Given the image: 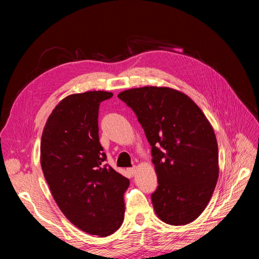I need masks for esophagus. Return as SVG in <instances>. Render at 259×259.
<instances>
[{
	"label": "esophagus",
	"mask_w": 259,
	"mask_h": 259,
	"mask_svg": "<svg viewBox=\"0 0 259 259\" xmlns=\"http://www.w3.org/2000/svg\"><path fill=\"white\" fill-rule=\"evenodd\" d=\"M127 170H128V173H130L131 175H135V174H136V170H137V168L134 166V167H131V168H128Z\"/></svg>",
	"instance_id": "1"
}]
</instances>
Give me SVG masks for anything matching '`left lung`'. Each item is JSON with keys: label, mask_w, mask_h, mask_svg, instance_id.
Masks as SVG:
<instances>
[{"label": "left lung", "mask_w": 259, "mask_h": 259, "mask_svg": "<svg viewBox=\"0 0 259 259\" xmlns=\"http://www.w3.org/2000/svg\"><path fill=\"white\" fill-rule=\"evenodd\" d=\"M117 97L136 113L151 146L156 216L171 226L192 223L207 206L219 175L213 126L189 96L174 89L144 86Z\"/></svg>", "instance_id": "8db88e82"}]
</instances>
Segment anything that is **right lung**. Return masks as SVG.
<instances>
[{
	"mask_svg": "<svg viewBox=\"0 0 259 259\" xmlns=\"http://www.w3.org/2000/svg\"><path fill=\"white\" fill-rule=\"evenodd\" d=\"M113 94H72L55 107L44 126L41 166L64 215L82 231L98 237L120 228L124 192L130 180L104 164L98 135V109Z\"/></svg>",
	"mask_w": 259,
	"mask_h": 259,
	"instance_id": "add662e5",
	"label": "right lung"
}]
</instances>
